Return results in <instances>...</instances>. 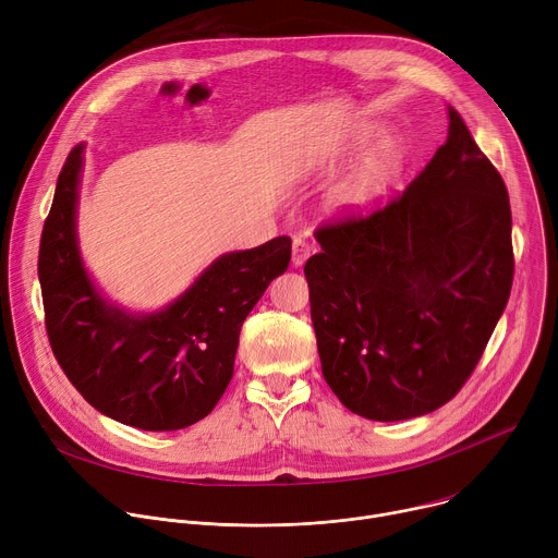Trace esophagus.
Returning a JSON list of instances; mask_svg holds the SVG:
<instances>
[{"mask_svg":"<svg viewBox=\"0 0 558 558\" xmlns=\"http://www.w3.org/2000/svg\"><path fill=\"white\" fill-rule=\"evenodd\" d=\"M308 256H311V245L306 241H302V238H295L293 247H291V265L302 267Z\"/></svg>","mask_w":558,"mask_h":558,"instance_id":"obj_1","label":"esophagus"}]
</instances>
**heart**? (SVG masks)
I'll return each instance as SVG.
<instances>
[{
	"instance_id": "obj_1",
	"label": "heart",
	"mask_w": 558,
	"mask_h": 558,
	"mask_svg": "<svg viewBox=\"0 0 558 558\" xmlns=\"http://www.w3.org/2000/svg\"><path fill=\"white\" fill-rule=\"evenodd\" d=\"M357 161L338 179L327 196L329 211L353 218L375 209L409 170L411 151L400 136H386L379 123H362L304 161L306 170H333L351 158Z\"/></svg>"
}]
</instances>
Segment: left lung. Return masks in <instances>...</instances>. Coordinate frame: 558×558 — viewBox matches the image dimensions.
<instances>
[{
  "label": "left lung",
  "instance_id": "left-lung-1",
  "mask_svg": "<svg viewBox=\"0 0 558 558\" xmlns=\"http://www.w3.org/2000/svg\"><path fill=\"white\" fill-rule=\"evenodd\" d=\"M304 265L323 375L373 422L428 415L459 392L508 304V190L448 106V136L407 192L317 229Z\"/></svg>",
  "mask_w": 558,
  "mask_h": 558
}]
</instances>
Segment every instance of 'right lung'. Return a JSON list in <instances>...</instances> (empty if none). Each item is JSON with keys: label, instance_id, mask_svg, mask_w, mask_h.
Listing matches in <instances>:
<instances>
[{"label": "right lung", "instance_id": "add662e5", "mask_svg": "<svg viewBox=\"0 0 558 558\" xmlns=\"http://www.w3.org/2000/svg\"><path fill=\"white\" fill-rule=\"evenodd\" d=\"M86 143L65 158L41 231L39 282L46 329L74 388L106 417L141 430H181L222 397L250 311L287 271L291 238L229 252L156 311L112 302L78 247L76 211Z\"/></svg>", "mask_w": 558, "mask_h": 558}]
</instances>
